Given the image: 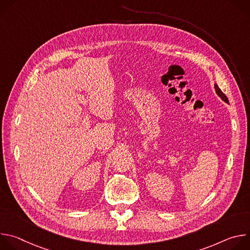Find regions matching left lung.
I'll list each match as a JSON object with an SVG mask.
<instances>
[{"label":"left lung","mask_w":250,"mask_h":250,"mask_svg":"<svg viewBox=\"0 0 250 250\" xmlns=\"http://www.w3.org/2000/svg\"><path fill=\"white\" fill-rule=\"evenodd\" d=\"M215 90H216V93H217V95L224 101V102H226V103H229V100H228V98H227V96L222 92V90L219 88V86L217 85V84H215Z\"/></svg>","instance_id":"left-lung-1"}]
</instances>
